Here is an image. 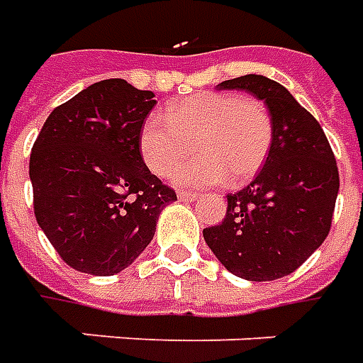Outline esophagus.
Instances as JSON below:
<instances>
[{
    "label": "esophagus",
    "instance_id": "obj_1",
    "mask_svg": "<svg viewBox=\"0 0 363 363\" xmlns=\"http://www.w3.org/2000/svg\"><path fill=\"white\" fill-rule=\"evenodd\" d=\"M197 197H199V195L195 194V191H179V194H177V199H179V201H195Z\"/></svg>",
    "mask_w": 363,
    "mask_h": 363
}]
</instances>
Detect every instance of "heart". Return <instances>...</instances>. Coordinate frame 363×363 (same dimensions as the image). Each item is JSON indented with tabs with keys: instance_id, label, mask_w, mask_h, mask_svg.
<instances>
[{
	"instance_id": "b5f03b06",
	"label": "heart",
	"mask_w": 363,
	"mask_h": 363,
	"mask_svg": "<svg viewBox=\"0 0 363 363\" xmlns=\"http://www.w3.org/2000/svg\"><path fill=\"white\" fill-rule=\"evenodd\" d=\"M274 123L258 99L199 91L169 104L164 117L152 115L138 135L143 160L156 176L172 177L189 156L199 158L177 174L182 186H215L228 179L240 186L268 158Z\"/></svg>"
}]
</instances>
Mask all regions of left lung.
I'll return each mask as SVG.
<instances>
[{
	"instance_id": "left-lung-1",
	"label": "left lung",
	"mask_w": 363,
	"mask_h": 363,
	"mask_svg": "<svg viewBox=\"0 0 363 363\" xmlns=\"http://www.w3.org/2000/svg\"><path fill=\"white\" fill-rule=\"evenodd\" d=\"M268 105L274 138L256 179L227 195L220 225L203 228L217 259L248 281L289 276L325 242L340 187L333 148L318 121L281 84L258 74L227 79Z\"/></svg>"
}]
</instances>
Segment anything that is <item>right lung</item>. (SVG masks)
Masks as SVG:
<instances>
[{"label": "right lung", "instance_id": "add662e5", "mask_svg": "<svg viewBox=\"0 0 363 363\" xmlns=\"http://www.w3.org/2000/svg\"><path fill=\"white\" fill-rule=\"evenodd\" d=\"M154 105L152 91L104 79L58 105L40 128L29 162L35 217L70 268L91 276L128 268L177 199L138 146Z\"/></svg>", "mask_w": 363, "mask_h": 363}]
</instances>
